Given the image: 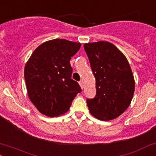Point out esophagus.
Here are the masks:
<instances>
[{
	"mask_svg": "<svg viewBox=\"0 0 156 156\" xmlns=\"http://www.w3.org/2000/svg\"><path fill=\"white\" fill-rule=\"evenodd\" d=\"M79 84H80V86H81V88L83 89V81H79Z\"/></svg>",
	"mask_w": 156,
	"mask_h": 156,
	"instance_id": "34e87169",
	"label": "esophagus"
}]
</instances>
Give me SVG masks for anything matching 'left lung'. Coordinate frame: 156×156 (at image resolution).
I'll return each mask as SVG.
<instances>
[{"label": "left lung", "instance_id": "left-lung-1", "mask_svg": "<svg viewBox=\"0 0 156 156\" xmlns=\"http://www.w3.org/2000/svg\"><path fill=\"white\" fill-rule=\"evenodd\" d=\"M83 47L96 87L95 96L87 99L89 110L101 121L116 119L127 109L134 94L135 81L129 62L111 43H89Z\"/></svg>", "mask_w": 156, "mask_h": 156}]
</instances>
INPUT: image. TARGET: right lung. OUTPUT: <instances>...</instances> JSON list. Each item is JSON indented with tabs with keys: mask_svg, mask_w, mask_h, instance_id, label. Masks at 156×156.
Listing matches in <instances>:
<instances>
[{
	"mask_svg": "<svg viewBox=\"0 0 156 156\" xmlns=\"http://www.w3.org/2000/svg\"><path fill=\"white\" fill-rule=\"evenodd\" d=\"M81 46L80 43L54 39L36 48L27 61L24 78L28 95L42 114L55 117L64 113L81 92L78 82L72 79L69 62Z\"/></svg>",
	"mask_w": 156,
	"mask_h": 156,
	"instance_id": "1",
	"label": "right lung"
}]
</instances>
